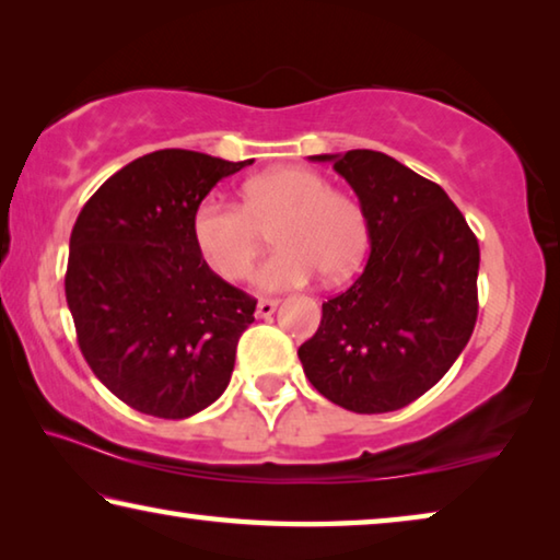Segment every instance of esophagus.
Here are the masks:
<instances>
[{"label": "esophagus", "mask_w": 560, "mask_h": 560, "mask_svg": "<svg viewBox=\"0 0 560 560\" xmlns=\"http://www.w3.org/2000/svg\"><path fill=\"white\" fill-rule=\"evenodd\" d=\"M279 306V299H259L257 303V316L259 318H269L273 311Z\"/></svg>", "instance_id": "esophagus-1"}]
</instances>
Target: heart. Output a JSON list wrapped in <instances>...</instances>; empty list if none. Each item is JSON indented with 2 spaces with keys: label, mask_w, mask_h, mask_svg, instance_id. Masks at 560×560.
<instances>
[{
  "label": "heart",
  "mask_w": 560,
  "mask_h": 560,
  "mask_svg": "<svg viewBox=\"0 0 560 560\" xmlns=\"http://www.w3.org/2000/svg\"><path fill=\"white\" fill-rule=\"evenodd\" d=\"M264 230H271L277 244L257 273L259 287L269 291L303 287L318 271L330 281L343 279L368 246L363 210L303 167H277L246 179L242 207L210 197L192 214L197 249L226 281L252 271Z\"/></svg>",
  "instance_id": "obj_1"
}]
</instances>
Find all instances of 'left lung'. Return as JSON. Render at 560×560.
<instances>
[{"mask_svg":"<svg viewBox=\"0 0 560 560\" xmlns=\"http://www.w3.org/2000/svg\"><path fill=\"white\" fill-rule=\"evenodd\" d=\"M353 187L371 257L324 303L299 348L303 373L330 402L377 415L410 405L450 371L477 324L479 242L447 192L375 150L314 155Z\"/></svg>","mask_w":560,"mask_h":560,"instance_id":"1","label":"left lung"}]
</instances>
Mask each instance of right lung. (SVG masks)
I'll return each mask as SVG.
<instances>
[{"label":"right lung","mask_w":560,"mask_h":560,"mask_svg":"<svg viewBox=\"0 0 560 560\" xmlns=\"http://www.w3.org/2000/svg\"><path fill=\"white\" fill-rule=\"evenodd\" d=\"M246 165L155 150L108 177L73 224L66 301L79 348L132 410L185 420L230 385L257 301L207 267L192 214Z\"/></svg>","instance_id":"1"}]
</instances>
